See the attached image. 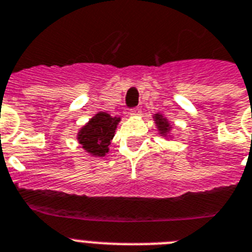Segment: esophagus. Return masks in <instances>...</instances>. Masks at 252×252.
Segmentation results:
<instances>
[{
    "label": "esophagus",
    "instance_id": "obj_1",
    "mask_svg": "<svg viewBox=\"0 0 252 252\" xmlns=\"http://www.w3.org/2000/svg\"><path fill=\"white\" fill-rule=\"evenodd\" d=\"M140 113H141V111L139 109V108H132V109H130V112H128V114H130V116H139Z\"/></svg>",
    "mask_w": 252,
    "mask_h": 252
}]
</instances>
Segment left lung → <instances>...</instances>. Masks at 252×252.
<instances>
[{
	"mask_svg": "<svg viewBox=\"0 0 252 252\" xmlns=\"http://www.w3.org/2000/svg\"><path fill=\"white\" fill-rule=\"evenodd\" d=\"M155 121H156V125H157V127H158L159 130V134L165 135L166 136V135L170 132V128H171V126H170L167 120H166L162 114L157 113L155 114Z\"/></svg>",
	"mask_w": 252,
	"mask_h": 252,
	"instance_id": "1",
	"label": "left lung"
}]
</instances>
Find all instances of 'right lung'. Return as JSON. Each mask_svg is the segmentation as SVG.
Listing matches in <instances>:
<instances>
[{
  "label": "right lung",
  "mask_w": 252,
  "mask_h": 252,
  "mask_svg": "<svg viewBox=\"0 0 252 252\" xmlns=\"http://www.w3.org/2000/svg\"><path fill=\"white\" fill-rule=\"evenodd\" d=\"M120 121V117H112L111 114L100 112L81 128L77 139L87 153L94 157H103L108 153V147Z\"/></svg>",
  "instance_id": "obj_1"
}]
</instances>
